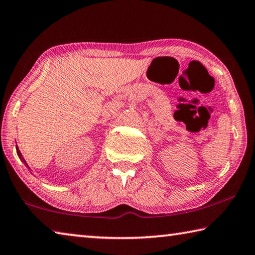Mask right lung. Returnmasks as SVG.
<instances>
[{
  "label": "right lung",
  "instance_id": "obj_1",
  "mask_svg": "<svg viewBox=\"0 0 255 255\" xmlns=\"http://www.w3.org/2000/svg\"><path fill=\"white\" fill-rule=\"evenodd\" d=\"M16 152H17V155H18V157H20V159L23 161V163H24L25 165H26V163H25V160H24V158H23V157H22V155H21V152H20V150H16ZM27 166V165H26Z\"/></svg>",
  "mask_w": 255,
  "mask_h": 255
}]
</instances>
